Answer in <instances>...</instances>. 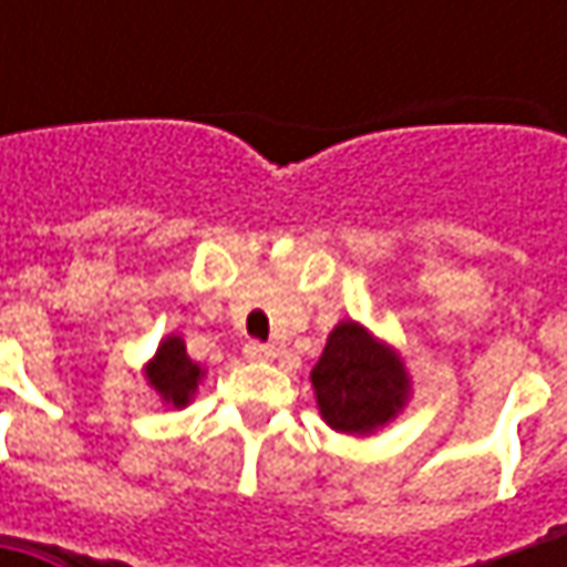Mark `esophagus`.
<instances>
[{"mask_svg": "<svg viewBox=\"0 0 567 567\" xmlns=\"http://www.w3.org/2000/svg\"><path fill=\"white\" fill-rule=\"evenodd\" d=\"M243 353H246V360H255V362H265L277 357V350H274L271 343H261V340H249V343L243 347Z\"/></svg>", "mask_w": 567, "mask_h": 567, "instance_id": "obj_1", "label": "esophagus"}]
</instances>
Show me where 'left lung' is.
I'll list each match as a JSON object with an SVG mask.
<instances>
[{
	"instance_id": "obj_1",
	"label": "left lung",
	"mask_w": 567,
	"mask_h": 567,
	"mask_svg": "<svg viewBox=\"0 0 567 567\" xmlns=\"http://www.w3.org/2000/svg\"><path fill=\"white\" fill-rule=\"evenodd\" d=\"M321 416L338 432H372L406 401L401 360L362 331L357 321H340L312 369Z\"/></svg>"
}]
</instances>
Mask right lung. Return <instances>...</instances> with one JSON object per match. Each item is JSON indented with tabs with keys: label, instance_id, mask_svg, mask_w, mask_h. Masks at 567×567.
<instances>
[{
	"label": "right lung",
	"instance_id": "1",
	"mask_svg": "<svg viewBox=\"0 0 567 567\" xmlns=\"http://www.w3.org/2000/svg\"><path fill=\"white\" fill-rule=\"evenodd\" d=\"M147 379L161 391V398L173 406H186L188 398L195 394L198 379H202V365L186 357V343L179 338H166L157 350L154 362L147 365Z\"/></svg>",
	"mask_w": 567,
	"mask_h": 567
}]
</instances>
